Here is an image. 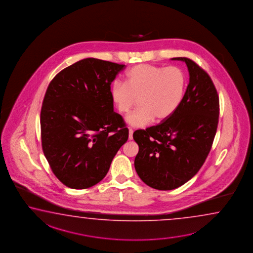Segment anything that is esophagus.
Segmentation results:
<instances>
[{"label": "esophagus", "mask_w": 253, "mask_h": 253, "mask_svg": "<svg viewBox=\"0 0 253 253\" xmlns=\"http://www.w3.org/2000/svg\"><path fill=\"white\" fill-rule=\"evenodd\" d=\"M133 139V129H129V139Z\"/></svg>", "instance_id": "obj_1"}]
</instances>
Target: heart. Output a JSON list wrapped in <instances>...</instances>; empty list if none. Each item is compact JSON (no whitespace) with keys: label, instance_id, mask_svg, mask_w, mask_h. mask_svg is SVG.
<instances>
[{"label":"heart","instance_id":"1","mask_svg":"<svg viewBox=\"0 0 253 253\" xmlns=\"http://www.w3.org/2000/svg\"><path fill=\"white\" fill-rule=\"evenodd\" d=\"M186 76L179 67L139 64L126 74L125 83L115 81L111 97L121 114L129 113L139 101V107L126 118L133 127L169 118L179 107L186 89Z\"/></svg>","mask_w":253,"mask_h":253}]
</instances>
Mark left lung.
I'll list each match as a JSON object with an SVG mask.
<instances>
[{
    "mask_svg": "<svg viewBox=\"0 0 253 253\" xmlns=\"http://www.w3.org/2000/svg\"><path fill=\"white\" fill-rule=\"evenodd\" d=\"M189 84L179 107L169 118L133 139L139 145L135 169L146 185L172 190L184 185L201 169L211 150L219 119V96L211 78L187 57Z\"/></svg>",
    "mask_w": 253,
    "mask_h": 253,
    "instance_id": "1",
    "label": "left lung"
}]
</instances>
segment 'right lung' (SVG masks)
<instances>
[{
  "label": "right lung",
  "instance_id": "obj_1",
  "mask_svg": "<svg viewBox=\"0 0 253 253\" xmlns=\"http://www.w3.org/2000/svg\"><path fill=\"white\" fill-rule=\"evenodd\" d=\"M125 65L84 58L52 79L41 113L42 150L65 186L85 189L108 172L129 129L114 112L111 84Z\"/></svg>",
  "mask_w": 253,
  "mask_h": 253
}]
</instances>
